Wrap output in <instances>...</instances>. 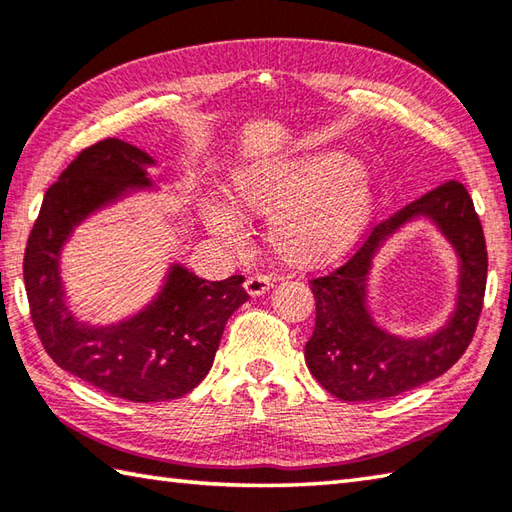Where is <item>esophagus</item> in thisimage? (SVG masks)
<instances>
[{"label": "esophagus", "instance_id": "obj_1", "mask_svg": "<svg viewBox=\"0 0 512 512\" xmlns=\"http://www.w3.org/2000/svg\"><path fill=\"white\" fill-rule=\"evenodd\" d=\"M244 288H246V293L250 297H259V295H264L266 290L273 288V279L266 277V275H253V277L246 279Z\"/></svg>", "mask_w": 512, "mask_h": 512}]
</instances>
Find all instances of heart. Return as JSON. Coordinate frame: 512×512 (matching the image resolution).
<instances>
[{
    "mask_svg": "<svg viewBox=\"0 0 512 512\" xmlns=\"http://www.w3.org/2000/svg\"><path fill=\"white\" fill-rule=\"evenodd\" d=\"M230 204L206 199L202 219L230 248L244 246L242 217H270L266 244L279 262L319 268L337 262L370 224L375 186L368 170L344 150L259 159L233 170Z\"/></svg>",
    "mask_w": 512,
    "mask_h": 512,
    "instance_id": "1",
    "label": "heart"
}]
</instances>
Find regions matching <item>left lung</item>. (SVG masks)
Returning a JSON list of instances; mask_svg holds the SVG:
<instances>
[{
    "label": "left lung",
    "instance_id": "left-lung-1",
    "mask_svg": "<svg viewBox=\"0 0 512 512\" xmlns=\"http://www.w3.org/2000/svg\"><path fill=\"white\" fill-rule=\"evenodd\" d=\"M428 218L454 246L460 262L456 308L422 338H402L379 327L367 304L374 257L406 223ZM488 255L473 199L459 182H446L375 226L366 244L333 273L310 282L315 330L304 357L313 377L342 402H377L444 375L475 335L486 290Z\"/></svg>",
    "mask_w": 512,
    "mask_h": 512
}]
</instances>
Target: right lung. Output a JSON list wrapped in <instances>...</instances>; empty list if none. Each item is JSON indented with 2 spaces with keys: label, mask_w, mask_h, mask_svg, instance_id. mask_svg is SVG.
<instances>
[{
  "label": "right lung",
  "mask_w": 512,
  "mask_h": 512,
  "mask_svg": "<svg viewBox=\"0 0 512 512\" xmlns=\"http://www.w3.org/2000/svg\"><path fill=\"white\" fill-rule=\"evenodd\" d=\"M157 162L122 139L77 155L46 190L24 255L30 315L53 362L82 382L128 402H166L190 393L213 366L228 317L248 295L244 277L206 282L182 264L166 270L159 293L115 324H90L68 306L62 250L90 215L139 190H157Z\"/></svg>",
  "instance_id": "right-lung-1"
}]
</instances>
